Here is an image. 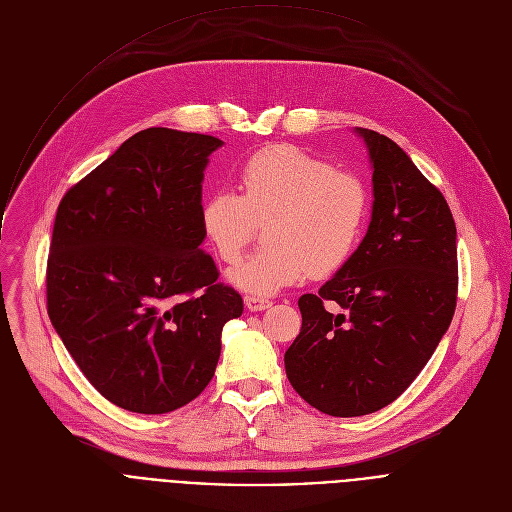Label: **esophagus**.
I'll return each mask as SVG.
<instances>
[{"label": "esophagus", "instance_id": "1", "mask_svg": "<svg viewBox=\"0 0 512 512\" xmlns=\"http://www.w3.org/2000/svg\"><path fill=\"white\" fill-rule=\"evenodd\" d=\"M245 306L251 312H261V310H267L271 306V302L263 296H245Z\"/></svg>", "mask_w": 512, "mask_h": 512}]
</instances>
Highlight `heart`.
I'll list each match as a JSON object with an SVG mask.
<instances>
[{"label": "heart", "instance_id": "heart-1", "mask_svg": "<svg viewBox=\"0 0 512 512\" xmlns=\"http://www.w3.org/2000/svg\"><path fill=\"white\" fill-rule=\"evenodd\" d=\"M239 192L218 190L200 206V233L223 263L239 259L265 225L263 251L227 271V281L249 296H271L302 283L310 271L330 275L354 253L369 214V194L358 176L294 148L271 145L239 170Z\"/></svg>", "mask_w": 512, "mask_h": 512}]
</instances>
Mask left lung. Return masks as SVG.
Returning a JSON list of instances; mask_svg holds the SVG:
<instances>
[{"label": "left lung", "instance_id": "1", "mask_svg": "<svg viewBox=\"0 0 512 512\" xmlns=\"http://www.w3.org/2000/svg\"><path fill=\"white\" fill-rule=\"evenodd\" d=\"M373 168L369 231L318 294L298 300L302 330L287 379L322 413L358 417L393 403L448 332L458 294L452 210L399 145L356 127ZM326 299L344 315H330Z\"/></svg>", "mask_w": 512, "mask_h": 512}]
</instances>
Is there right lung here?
<instances>
[{
	"label": "right lung",
	"instance_id": "right-lung-1",
	"mask_svg": "<svg viewBox=\"0 0 512 512\" xmlns=\"http://www.w3.org/2000/svg\"><path fill=\"white\" fill-rule=\"evenodd\" d=\"M221 139L168 127L131 135L56 210L50 322L113 405L170 413L196 399L243 298L216 283L200 233L202 180Z\"/></svg>",
	"mask_w": 512,
	"mask_h": 512
}]
</instances>
